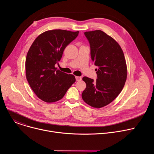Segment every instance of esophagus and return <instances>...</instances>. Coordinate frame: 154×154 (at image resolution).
<instances>
[{"instance_id": "1", "label": "esophagus", "mask_w": 154, "mask_h": 154, "mask_svg": "<svg viewBox=\"0 0 154 154\" xmlns=\"http://www.w3.org/2000/svg\"><path fill=\"white\" fill-rule=\"evenodd\" d=\"M75 79H76V80L77 81H80L82 80V77H79V76H76L75 77Z\"/></svg>"}]
</instances>
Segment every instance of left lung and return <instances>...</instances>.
Here are the masks:
<instances>
[{
  "mask_svg": "<svg viewBox=\"0 0 154 154\" xmlns=\"http://www.w3.org/2000/svg\"><path fill=\"white\" fill-rule=\"evenodd\" d=\"M90 45L91 57L97 68V79L83 77L86 87L83 100L89 105L99 108L111 103L123 89L127 70L123 51L119 44L101 30L84 33Z\"/></svg>",
  "mask_w": 154,
  "mask_h": 154,
  "instance_id": "1",
  "label": "left lung"
}]
</instances>
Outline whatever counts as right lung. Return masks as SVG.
Listing matches in <instances>:
<instances>
[{
    "label": "right lung",
    "mask_w": 154,
    "mask_h": 154,
    "mask_svg": "<svg viewBox=\"0 0 154 154\" xmlns=\"http://www.w3.org/2000/svg\"><path fill=\"white\" fill-rule=\"evenodd\" d=\"M79 32L48 30L32 43L26 57V78L42 100L51 103L60 100L75 82L74 75L57 70L55 65L58 64L64 49L77 38Z\"/></svg>",
    "instance_id": "right-lung-1"
}]
</instances>
